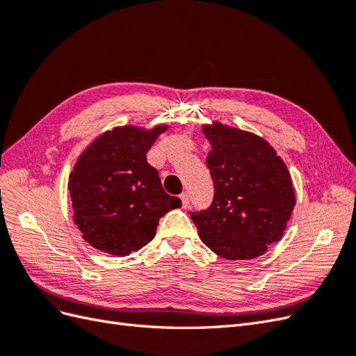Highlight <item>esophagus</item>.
<instances>
[{
	"label": "esophagus",
	"mask_w": 356,
	"mask_h": 356,
	"mask_svg": "<svg viewBox=\"0 0 356 356\" xmlns=\"http://www.w3.org/2000/svg\"><path fill=\"white\" fill-rule=\"evenodd\" d=\"M179 197H181V202H182V208L187 209L190 207V197H188V195H187V193H182Z\"/></svg>",
	"instance_id": "esophagus-1"
}]
</instances>
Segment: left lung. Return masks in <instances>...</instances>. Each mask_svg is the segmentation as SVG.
I'll list each match as a JSON object with an SVG mask.
<instances>
[{"instance_id": "obj_1", "label": "left lung", "mask_w": 356, "mask_h": 356, "mask_svg": "<svg viewBox=\"0 0 356 356\" xmlns=\"http://www.w3.org/2000/svg\"><path fill=\"white\" fill-rule=\"evenodd\" d=\"M213 200L190 212L202 242L225 260H251L282 239L296 207L284 160L266 139L220 122L203 124Z\"/></svg>"}]
</instances>
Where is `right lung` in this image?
<instances>
[{"mask_svg": "<svg viewBox=\"0 0 356 356\" xmlns=\"http://www.w3.org/2000/svg\"><path fill=\"white\" fill-rule=\"evenodd\" d=\"M166 129L114 127L79 157L68 182L74 222L96 250L115 257L136 252L154 238L159 220L181 207L147 161L148 149Z\"/></svg>", "mask_w": 356, "mask_h": 356, "instance_id": "right-lung-1", "label": "right lung"}]
</instances>
